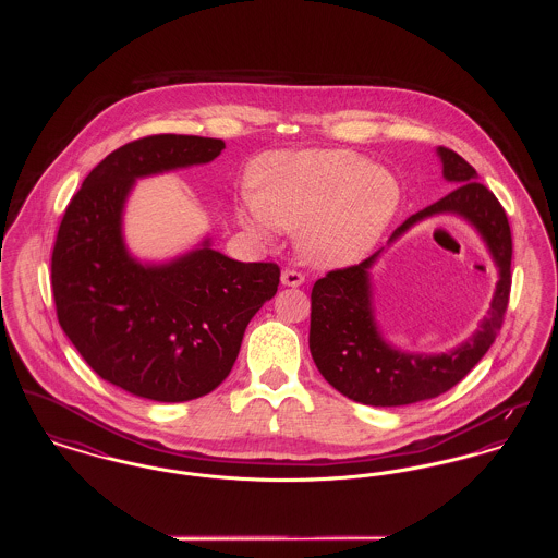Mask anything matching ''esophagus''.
<instances>
[{"mask_svg": "<svg viewBox=\"0 0 558 558\" xmlns=\"http://www.w3.org/2000/svg\"><path fill=\"white\" fill-rule=\"evenodd\" d=\"M280 280H282L284 287H301L303 280H305V276H303L301 271H296V269H284L282 276H280Z\"/></svg>", "mask_w": 558, "mask_h": 558, "instance_id": "obj_1", "label": "esophagus"}]
</instances>
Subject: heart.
Listing matches in <instances>:
<instances>
[{"instance_id":"obj_1","label":"heart","mask_w":558,"mask_h":558,"mask_svg":"<svg viewBox=\"0 0 558 558\" xmlns=\"http://www.w3.org/2000/svg\"><path fill=\"white\" fill-rule=\"evenodd\" d=\"M255 194L242 223L262 239L301 230V248L318 266H349L380 240L401 201L399 182L351 150L271 153L253 167Z\"/></svg>"}]
</instances>
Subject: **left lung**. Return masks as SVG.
<instances>
[{
	"label": "left lung",
	"instance_id": "1",
	"mask_svg": "<svg viewBox=\"0 0 558 558\" xmlns=\"http://www.w3.org/2000/svg\"><path fill=\"white\" fill-rule=\"evenodd\" d=\"M437 155L444 162V178L458 186L441 201L408 217L391 234L389 244L426 217L453 213L481 234L498 266L500 280L477 332L448 353L425 355L389 345L376 326L371 267L383 248L357 266L332 269L319 278L312 289V357L319 374L339 393L366 405H408L450 391L477 366L505 322L512 259L508 217L494 192L478 184L477 171L466 160L444 146L437 148Z\"/></svg>",
	"mask_w": 558,
	"mask_h": 558
}]
</instances>
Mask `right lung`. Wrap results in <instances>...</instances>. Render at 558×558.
<instances>
[{
	"mask_svg": "<svg viewBox=\"0 0 558 558\" xmlns=\"http://www.w3.org/2000/svg\"><path fill=\"white\" fill-rule=\"evenodd\" d=\"M223 140L160 133L110 153L83 180L58 228L52 291L81 357L114 387L153 401L211 393L230 374L246 324L280 284L276 264H242L209 239L173 262L133 259L123 209L135 180L211 162Z\"/></svg>",
	"mask_w": 558,
	"mask_h": 558,
	"instance_id": "right-lung-1",
	"label": "right lung"
}]
</instances>
